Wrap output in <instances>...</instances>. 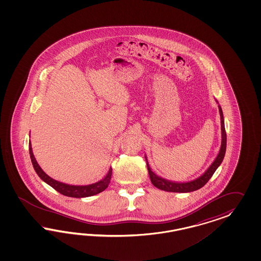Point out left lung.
<instances>
[{"label":"left lung","mask_w":261,"mask_h":261,"mask_svg":"<svg viewBox=\"0 0 261 261\" xmlns=\"http://www.w3.org/2000/svg\"><path fill=\"white\" fill-rule=\"evenodd\" d=\"M217 104L218 101L215 100ZM218 109H219V114H220V119H221V146L219 149V153L217 154L216 158L213 162V164L210 166V167L205 170L204 173L201 176H199L196 179L192 181H188V182H175V181H170L166 180L165 178H162L158 176L157 174L154 173L151 170L150 166L148 165V161L145 156L146 160V165H147V169L148 173L150 177L151 182L154 187H156L159 190H165L168 192H180V193H185V192H191L195 190L201 189L204 187L207 181L212 178L216 169L219 167L223 162V159L225 157L226 153V147H227V135H226V130H225V123H224V117H223V112H222L221 106L218 104Z\"/></svg>","instance_id":"1"}]
</instances>
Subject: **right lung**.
Masks as SVG:
<instances>
[{
	"instance_id": "right-lung-1",
	"label": "right lung",
	"mask_w": 261,
	"mask_h": 261,
	"mask_svg": "<svg viewBox=\"0 0 261 261\" xmlns=\"http://www.w3.org/2000/svg\"><path fill=\"white\" fill-rule=\"evenodd\" d=\"M29 148H30V155H31V159H32V166H33L35 172L39 176L40 179L43 180L44 182H47L48 186H50L56 191H58L59 193L63 194L65 196L72 198H84L94 196V195H96V194L102 192L103 190H106L108 188L109 184H110L112 167H110L108 173L106 174V176L103 178L102 180L95 182V184L87 185V186H73V185H69V184L56 181L55 179L50 178L47 174L45 173L44 170L40 167L36 159L33 155L31 142L29 143Z\"/></svg>"
}]
</instances>
